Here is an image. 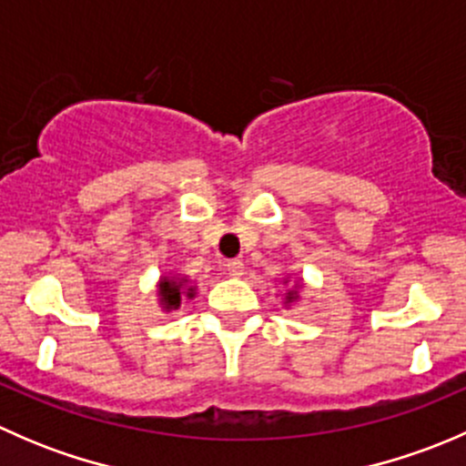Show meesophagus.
Instances as JSON below:
<instances>
[{"label":"esophagus","mask_w":466,"mask_h":466,"mask_svg":"<svg viewBox=\"0 0 466 466\" xmlns=\"http://www.w3.org/2000/svg\"><path fill=\"white\" fill-rule=\"evenodd\" d=\"M225 270H228L229 277H241L243 275V261L241 259H232L225 263Z\"/></svg>","instance_id":"1"}]
</instances>
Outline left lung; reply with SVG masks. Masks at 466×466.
<instances>
[{
  "instance_id": "1",
  "label": "left lung",
  "mask_w": 466,
  "mask_h": 466,
  "mask_svg": "<svg viewBox=\"0 0 466 466\" xmlns=\"http://www.w3.org/2000/svg\"><path fill=\"white\" fill-rule=\"evenodd\" d=\"M298 299V290H289V295H286V302H295Z\"/></svg>"
}]
</instances>
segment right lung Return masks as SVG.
Returning a JSON list of instances; mask_svg holds the SVG:
<instances>
[{
  "instance_id": "add662e5",
  "label": "right lung",
  "mask_w": 466,
  "mask_h": 466,
  "mask_svg": "<svg viewBox=\"0 0 466 466\" xmlns=\"http://www.w3.org/2000/svg\"><path fill=\"white\" fill-rule=\"evenodd\" d=\"M159 304L164 311H176L182 304V295L185 298H194V286H187L185 277H162L157 286Z\"/></svg>"
}]
</instances>
